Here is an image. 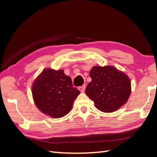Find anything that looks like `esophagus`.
<instances>
[{"label":"esophagus","mask_w":157,"mask_h":157,"mask_svg":"<svg viewBox=\"0 0 157 157\" xmlns=\"http://www.w3.org/2000/svg\"><path fill=\"white\" fill-rule=\"evenodd\" d=\"M85 89H86V85H83V86H79L78 89L80 91V92H84L85 91Z\"/></svg>","instance_id":"esophagus-1"}]
</instances>
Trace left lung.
<instances>
[{"mask_svg":"<svg viewBox=\"0 0 157 157\" xmlns=\"http://www.w3.org/2000/svg\"><path fill=\"white\" fill-rule=\"evenodd\" d=\"M89 74L92 80L85 93L98 109L113 112L127 102L131 94V82L126 74L111 66H94Z\"/></svg>","mask_w":157,"mask_h":157,"instance_id":"1","label":"left lung"}]
</instances>
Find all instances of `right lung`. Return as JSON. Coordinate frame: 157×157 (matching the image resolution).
Wrapping results in <instances>:
<instances>
[{
    "mask_svg": "<svg viewBox=\"0 0 157 157\" xmlns=\"http://www.w3.org/2000/svg\"><path fill=\"white\" fill-rule=\"evenodd\" d=\"M32 94L42 113L59 118L70 112L80 91L73 86L71 78L63 70L46 68L33 82Z\"/></svg>",
    "mask_w": 157,
    "mask_h": 157,
    "instance_id": "right-lung-1",
    "label": "right lung"
}]
</instances>
